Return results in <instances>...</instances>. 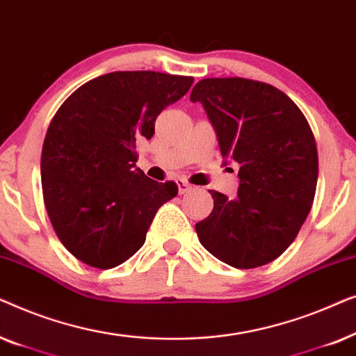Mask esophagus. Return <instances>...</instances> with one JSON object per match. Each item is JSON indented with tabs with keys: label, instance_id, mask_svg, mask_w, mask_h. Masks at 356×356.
Wrapping results in <instances>:
<instances>
[{
	"label": "esophagus",
	"instance_id": "1",
	"mask_svg": "<svg viewBox=\"0 0 356 356\" xmlns=\"http://www.w3.org/2000/svg\"><path fill=\"white\" fill-rule=\"evenodd\" d=\"M193 189L191 184H189L188 181H184V179H178V191L179 194H186Z\"/></svg>",
	"mask_w": 356,
	"mask_h": 356
}]
</instances>
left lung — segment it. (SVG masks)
<instances>
[{
    "label": "left lung",
    "instance_id": "obj_1",
    "mask_svg": "<svg viewBox=\"0 0 356 356\" xmlns=\"http://www.w3.org/2000/svg\"><path fill=\"white\" fill-rule=\"evenodd\" d=\"M201 102L222 157L240 163L235 199L209 191L211 216L196 223L201 245L225 264L252 269L291 245L308 217L318 184V149L308 121L290 97L243 77L199 81Z\"/></svg>",
    "mask_w": 356,
    "mask_h": 356
}]
</instances>
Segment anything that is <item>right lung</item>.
I'll return each mask as SVG.
<instances>
[{
	"label": "right lung",
	"instance_id": "obj_1",
	"mask_svg": "<svg viewBox=\"0 0 356 356\" xmlns=\"http://www.w3.org/2000/svg\"><path fill=\"white\" fill-rule=\"evenodd\" d=\"M194 79L155 71H116L67 97L42 149L45 207L58 238L87 266L111 269L145 241L159 207L178 194L136 168V145L154 136L163 108Z\"/></svg>",
	"mask_w": 356,
	"mask_h": 356
}]
</instances>
